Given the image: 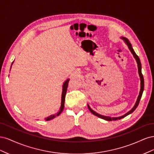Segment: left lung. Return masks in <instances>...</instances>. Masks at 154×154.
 Wrapping results in <instances>:
<instances>
[{"instance_id": "1", "label": "left lung", "mask_w": 154, "mask_h": 154, "mask_svg": "<svg viewBox=\"0 0 154 154\" xmlns=\"http://www.w3.org/2000/svg\"><path fill=\"white\" fill-rule=\"evenodd\" d=\"M122 39L124 40V41L125 42V43L127 44L130 51H131V53L133 54V56L134 57V58H136V62H137V67H138V72H139V76H140V80H141V89H140V92H139V96L137 97V100L136 103V104H135L134 106L133 107V109H132V110H130L128 112H127V114H125L124 116H121V117H119V118H110V117H108V116H104L100 115L99 114L96 113V112H94L93 110H92L91 109V107L89 106V105H88V109H89V110L91 111V113H92L94 115L97 116V117L106 120V121H115V120L120 119H122V118L125 117V116H128V114L132 113L136 109V108H137L139 103V101H140V100L141 98V96H142L143 90H144V78H143V74L141 72V62H140V60H139V58L138 57V56L136 54V53H135V51H134V49H133V48L132 47V45H131V44L130 43V42L128 41V40L127 38H124V37H122Z\"/></svg>"}]
</instances>
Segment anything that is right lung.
I'll return each mask as SVG.
<instances>
[{"label": "right lung", "mask_w": 154, "mask_h": 154, "mask_svg": "<svg viewBox=\"0 0 154 154\" xmlns=\"http://www.w3.org/2000/svg\"><path fill=\"white\" fill-rule=\"evenodd\" d=\"M69 80H67L66 82H64L63 85V91H62V103H61V106H60V110L58 112L57 114H55L54 115H51L49 116L48 118H46V121H49L54 118L57 116H58L60 114H61L62 112L63 111L64 109V103H65V98H66V92L67 90V87H68V83H69Z\"/></svg>", "instance_id": "obj_1"}]
</instances>
